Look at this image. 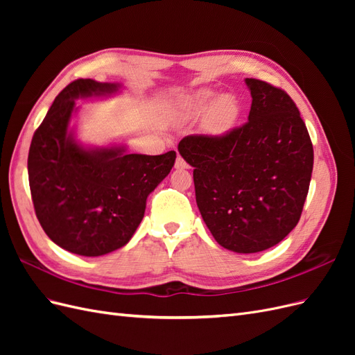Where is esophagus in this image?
Listing matches in <instances>:
<instances>
[{
	"mask_svg": "<svg viewBox=\"0 0 355 355\" xmlns=\"http://www.w3.org/2000/svg\"><path fill=\"white\" fill-rule=\"evenodd\" d=\"M175 167H176V168H188V164H187V161H185L184 158H182L180 155H178Z\"/></svg>",
	"mask_w": 355,
	"mask_h": 355,
	"instance_id": "obj_1",
	"label": "esophagus"
}]
</instances>
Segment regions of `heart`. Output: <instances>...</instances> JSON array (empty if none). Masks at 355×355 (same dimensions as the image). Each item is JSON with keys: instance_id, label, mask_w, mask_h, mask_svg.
<instances>
[{"instance_id": "obj_1", "label": "heart", "mask_w": 355, "mask_h": 355, "mask_svg": "<svg viewBox=\"0 0 355 355\" xmlns=\"http://www.w3.org/2000/svg\"><path fill=\"white\" fill-rule=\"evenodd\" d=\"M216 93L210 89H201L182 99V111L187 116H196L209 108ZM210 107L206 116V127L213 133H222L231 128L239 116V105L231 96H220Z\"/></svg>"}]
</instances>
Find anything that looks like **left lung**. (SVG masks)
Masks as SVG:
<instances>
[{
    "mask_svg": "<svg viewBox=\"0 0 355 355\" xmlns=\"http://www.w3.org/2000/svg\"><path fill=\"white\" fill-rule=\"evenodd\" d=\"M249 121L219 135H189L179 153L194 167L196 200L211 235L237 253L280 243L302 214L314 149L296 103L275 85L245 78Z\"/></svg>",
    "mask_w": 355,
    "mask_h": 355,
    "instance_id": "1",
    "label": "left lung"
}]
</instances>
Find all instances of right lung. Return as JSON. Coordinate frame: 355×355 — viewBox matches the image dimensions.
Masks as SVG:
<instances>
[{"label": "right lung", "mask_w": 355, "mask_h": 355, "mask_svg": "<svg viewBox=\"0 0 355 355\" xmlns=\"http://www.w3.org/2000/svg\"><path fill=\"white\" fill-rule=\"evenodd\" d=\"M116 84L80 78L58 96L32 137L31 197L49 239L71 253L102 256L125 245L146 198L175 164L176 153L127 154L124 146L85 149L68 133L75 99L116 92Z\"/></svg>", "instance_id": "add662e5"}]
</instances>
